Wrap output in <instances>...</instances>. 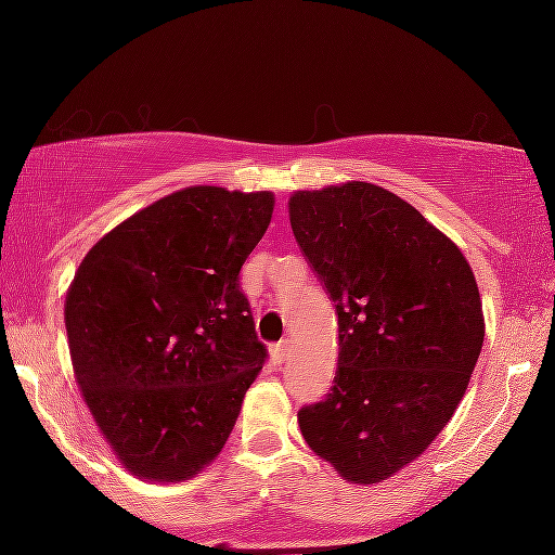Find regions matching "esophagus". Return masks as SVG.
Segmentation results:
<instances>
[{"label":"esophagus","mask_w":555,"mask_h":555,"mask_svg":"<svg viewBox=\"0 0 555 555\" xmlns=\"http://www.w3.org/2000/svg\"><path fill=\"white\" fill-rule=\"evenodd\" d=\"M286 354H289V339H284V341L273 344V347H271V358L276 360V362H284V360H286Z\"/></svg>","instance_id":"esophagus-1"}]
</instances>
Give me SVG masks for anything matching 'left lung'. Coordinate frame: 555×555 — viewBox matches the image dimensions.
Returning <instances> with one entry per match:
<instances>
[{
	"label": "left lung",
	"instance_id": "obj_1",
	"mask_svg": "<svg viewBox=\"0 0 555 555\" xmlns=\"http://www.w3.org/2000/svg\"><path fill=\"white\" fill-rule=\"evenodd\" d=\"M295 240L334 299L339 367L297 412L310 449L373 486L417 460L467 391L486 339L467 258L417 208L371 182L299 190Z\"/></svg>",
	"mask_w": 555,
	"mask_h": 555
}]
</instances>
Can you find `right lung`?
<instances>
[{
  "mask_svg": "<svg viewBox=\"0 0 555 555\" xmlns=\"http://www.w3.org/2000/svg\"><path fill=\"white\" fill-rule=\"evenodd\" d=\"M271 214L266 190L184 188L114 227L75 271L73 371L132 475L180 482L224 449L266 362L240 269Z\"/></svg>",
  "mask_w": 555,
  "mask_h": 555,
  "instance_id": "obj_1",
  "label": "right lung"
}]
</instances>
